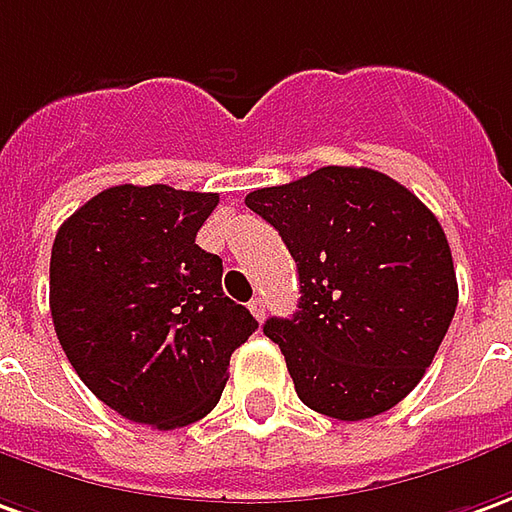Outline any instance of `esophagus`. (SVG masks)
<instances>
[{
	"label": "esophagus",
	"mask_w": 512,
	"mask_h": 512,
	"mask_svg": "<svg viewBox=\"0 0 512 512\" xmlns=\"http://www.w3.org/2000/svg\"><path fill=\"white\" fill-rule=\"evenodd\" d=\"M249 310H252V316H255L257 321H263V318H266V299L255 296V299L249 302Z\"/></svg>",
	"instance_id": "obj_1"
}]
</instances>
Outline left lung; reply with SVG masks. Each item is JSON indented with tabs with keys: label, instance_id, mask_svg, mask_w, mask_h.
<instances>
[{
	"label": "left lung",
	"instance_id": "1",
	"mask_svg": "<svg viewBox=\"0 0 512 512\" xmlns=\"http://www.w3.org/2000/svg\"><path fill=\"white\" fill-rule=\"evenodd\" d=\"M246 207L280 232L299 271V310L268 318L310 410L363 421L413 391L457 307L441 224L388 174L324 166L260 188Z\"/></svg>",
	"mask_w": 512,
	"mask_h": 512
}]
</instances>
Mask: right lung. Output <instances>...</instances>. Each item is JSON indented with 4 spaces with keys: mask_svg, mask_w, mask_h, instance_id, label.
<instances>
[{
    "mask_svg": "<svg viewBox=\"0 0 512 512\" xmlns=\"http://www.w3.org/2000/svg\"><path fill=\"white\" fill-rule=\"evenodd\" d=\"M219 194L107 188L63 221L49 263L57 341L119 416L177 430L219 405L232 352L257 330L196 244Z\"/></svg>",
    "mask_w": 512,
    "mask_h": 512,
    "instance_id": "right-lung-1",
    "label": "right lung"
}]
</instances>
